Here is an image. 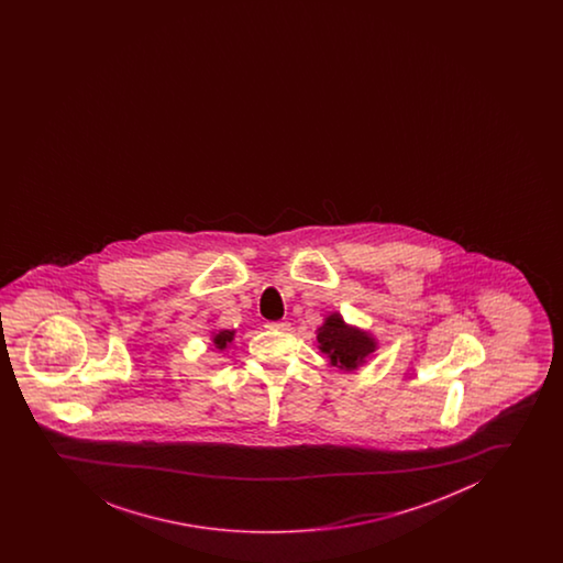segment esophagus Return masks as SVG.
<instances>
[{"label": "esophagus", "mask_w": 563, "mask_h": 563, "mask_svg": "<svg viewBox=\"0 0 563 563\" xmlns=\"http://www.w3.org/2000/svg\"><path fill=\"white\" fill-rule=\"evenodd\" d=\"M267 327L273 329V331H288L290 323L288 321H271V323H267Z\"/></svg>", "instance_id": "34e87169"}]
</instances>
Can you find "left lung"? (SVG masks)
<instances>
[{"mask_svg":"<svg viewBox=\"0 0 563 563\" xmlns=\"http://www.w3.org/2000/svg\"><path fill=\"white\" fill-rule=\"evenodd\" d=\"M316 334L319 351L339 372H356L379 346L374 333L346 323L339 311H329Z\"/></svg>","mask_w":563,"mask_h":563,"instance_id":"8db88e82","label":"left lung"}]
</instances>
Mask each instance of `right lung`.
<instances>
[{
    "instance_id": "add662e5",
    "label": "right lung",
    "mask_w": 563,
    "mask_h": 563,
    "mask_svg": "<svg viewBox=\"0 0 563 563\" xmlns=\"http://www.w3.org/2000/svg\"><path fill=\"white\" fill-rule=\"evenodd\" d=\"M236 336V329H219L211 333V349L217 352H224L229 349Z\"/></svg>"
}]
</instances>
